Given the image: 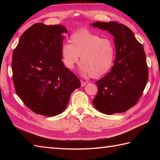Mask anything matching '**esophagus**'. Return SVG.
<instances>
[{
  "mask_svg": "<svg viewBox=\"0 0 160 160\" xmlns=\"http://www.w3.org/2000/svg\"><path fill=\"white\" fill-rule=\"evenodd\" d=\"M80 82H81V86H82V87L86 86V84H87V82H85V81H84V80H80Z\"/></svg>",
  "mask_w": 160,
  "mask_h": 160,
  "instance_id": "obj_1",
  "label": "esophagus"
}]
</instances>
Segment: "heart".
Instances as JSON below:
<instances>
[{
  "label": "heart",
  "mask_w": 160,
  "mask_h": 160,
  "mask_svg": "<svg viewBox=\"0 0 160 160\" xmlns=\"http://www.w3.org/2000/svg\"><path fill=\"white\" fill-rule=\"evenodd\" d=\"M69 42L61 47L62 62L68 69H73L81 56V72L91 78H100L111 69L115 53L111 40L81 29L71 35Z\"/></svg>",
  "instance_id": "heart-1"
}]
</instances>
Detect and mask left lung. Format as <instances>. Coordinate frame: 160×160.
<instances>
[{
    "instance_id": "1",
    "label": "left lung",
    "mask_w": 160,
    "mask_h": 160,
    "mask_svg": "<svg viewBox=\"0 0 160 160\" xmlns=\"http://www.w3.org/2000/svg\"><path fill=\"white\" fill-rule=\"evenodd\" d=\"M91 25L111 33L116 50L114 65L96 82L98 93L93 104L104 114L123 113L137 104L147 84L148 69L144 47L123 24L96 22Z\"/></svg>"
}]
</instances>
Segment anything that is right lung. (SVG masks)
<instances>
[{
	"mask_svg": "<svg viewBox=\"0 0 160 160\" xmlns=\"http://www.w3.org/2000/svg\"><path fill=\"white\" fill-rule=\"evenodd\" d=\"M64 33L67 29L62 25L36 23L22 33L13 52L16 94L29 109L44 116L63 112L71 93L81 86L62 61Z\"/></svg>",
	"mask_w": 160,
	"mask_h": 160,
	"instance_id": "obj_1",
	"label": "right lung"
}]
</instances>
